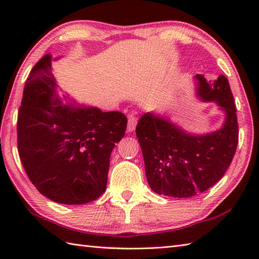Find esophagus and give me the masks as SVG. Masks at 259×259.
I'll list each match as a JSON object with an SVG mask.
<instances>
[{"instance_id": "34e87169", "label": "esophagus", "mask_w": 259, "mask_h": 259, "mask_svg": "<svg viewBox=\"0 0 259 259\" xmlns=\"http://www.w3.org/2000/svg\"><path fill=\"white\" fill-rule=\"evenodd\" d=\"M136 124H137V118L135 115L130 114L128 117V131L129 133H133L136 128Z\"/></svg>"}]
</instances>
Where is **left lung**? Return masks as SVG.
I'll return each mask as SVG.
<instances>
[{
	"mask_svg": "<svg viewBox=\"0 0 259 259\" xmlns=\"http://www.w3.org/2000/svg\"><path fill=\"white\" fill-rule=\"evenodd\" d=\"M196 78L198 96L217 102L226 112L222 129L190 135L150 112L141 115L137 124L148 184L158 195L187 198L206 191L222 179L237 149V114L227 78L223 74L214 81L201 74Z\"/></svg>",
	"mask_w": 259,
	"mask_h": 259,
	"instance_id": "left-lung-1",
	"label": "left lung"
}]
</instances>
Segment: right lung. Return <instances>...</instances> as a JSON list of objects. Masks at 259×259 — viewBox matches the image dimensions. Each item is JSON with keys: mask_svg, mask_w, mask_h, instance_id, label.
<instances>
[{"mask_svg": "<svg viewBox=\"0 0 259 259\" xmlns=\"http://www.w3.org/2000/svg\"><path fill=\"white\" fill-rule=\"evenodd\" d=\"M56 87L52 56L46 54L24 85L16 125L19 156L43 196L81 205L106 190L110 155L128 120L119 111L61 104Z\"/></svg>", "mask_w": 259, "mask_h": 259, "instance_id": "add662e5", "label": "right lung"}]
</instances>
